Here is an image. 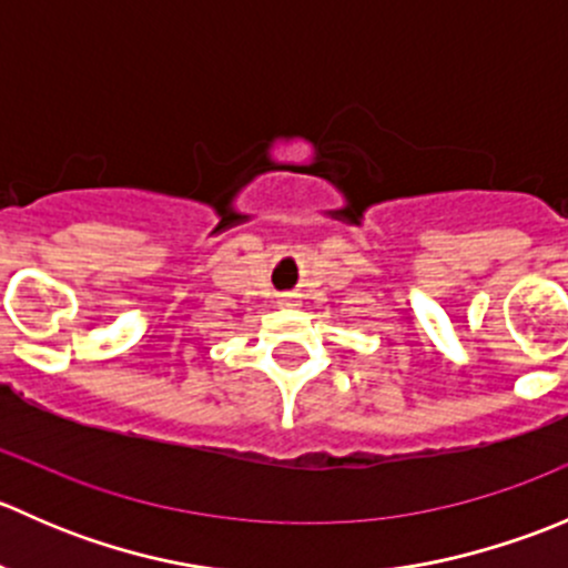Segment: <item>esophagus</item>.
Returning <instances> with one entry per match:
<instances>
[{
  "instance_id": "1",
  "label": "esophagus",
  "mask_w": 568,
  "mask_h": 568,
  "mask_svg": "<svg viewBox=\"0 0 568 568\" xmlns=\"http://www.w3.org/2000/svg\"><path fill=\"white\" fill-rule=\"evenodd\" d=\"M296 300H300V296H296V294H283V296H280V305L291 307V305H296Z\"/></svg>"
}]
</instances>
